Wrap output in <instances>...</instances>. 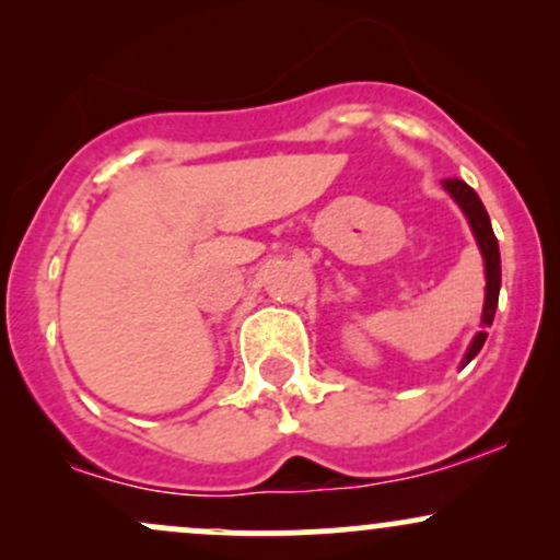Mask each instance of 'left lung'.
Masks as SVG:
<instances>
[{"label": "left lung", "instance_id": "1", "mask_svg": "<svg viewBox=\"0 0 560 560\" xmlns=\"http://www.w3.org/2000/svg\"><path fill=\"white\" fill-rule=\"evenodd\" d=\"M442 189H445L447 195L455 199V205H458V208L464 210L468 226H471L474 240H477V244H479L481 260H485L487 287H485V307H481V320H479L481 329L474 334V339H471V345H468L464 361H460V369H464V365H468V363L474 361V358L479 355L481 345H485V339H487V329H490V326H492L494 311H498V298H500V249H498V240H494L490 215H487L485 205H481V199H479L477 191H474L466 182H460V178H447V182H442Z\"/></svg>", "mask_w": 560, "mask_h": 560}]
</instances>
